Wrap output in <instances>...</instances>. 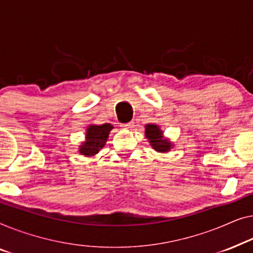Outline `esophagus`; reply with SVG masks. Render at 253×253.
<instances>
[{
	"label": "esophagus",
	"instance_id": "esophagus-1",
	"mask_svg": "<svg viewBox=\"0 0 253 253\" xmlns=\"http://www.w3.org/2000/svg\"><path fill=\"white\" fill-rule=\"evenodd\" d=\"M133 126H134L133 122L127 123V124H122V127H124V128H133Z\"/></svg>",
	"mask_w": 253,
	"mask_h": 253
}]
</instances>
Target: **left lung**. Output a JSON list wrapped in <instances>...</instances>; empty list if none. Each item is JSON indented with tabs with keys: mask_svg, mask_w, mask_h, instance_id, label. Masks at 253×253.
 I'll use <instances>...</instances> for the list:
<instances>
[{
	"mask_svg": "<svg viewBox=\"0 0 253 253\" xmlns=\"http://www.w3.org/2000/svg\"><path fill=\"white\" fill-rule=\"evenodd\" d=\"M145 136L149 138V142L152 148L158 152H166L170 149V142L164 140L162 136V130L156 125L145 126Z\"/></svg>",
	"mask_w": 253,
	"mask_h": 253,
	"instance_id": "left-lung-1",
	"label": "left lung"
}]
</instances>
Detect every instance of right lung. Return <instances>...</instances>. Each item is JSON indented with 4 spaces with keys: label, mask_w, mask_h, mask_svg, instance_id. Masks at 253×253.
I'll use <instances>...</instances> for the list:
<instances>
[{
    "label": "right lung",
    "mask_w": 253,
    "mask_h": 253,
    "mask_svg": "<svg viewBox=\"0 0 253 253\" xmlns=\"http://www.w3.org/2000/svg\"><path fill=\"white\" fill-rule=\"evenodd\" d=\"M110 124H103L101 126H89L87 128L86 142L80 145V154L84 156H94L103 148L108 140L110 130L112 129Z\"/></svg>",
    "instance_id": "1"
}]
</instances>
